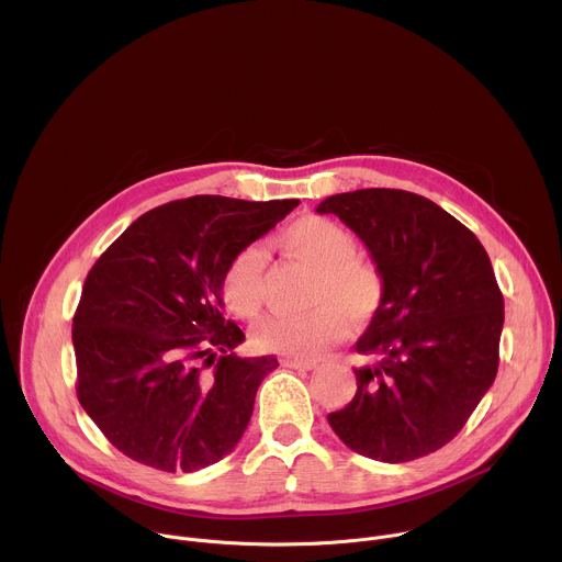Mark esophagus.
Returning <instances> with one entry per match:
<instances>
[{
    "label": "esophagus",
    "instance_id": "obj_1",
    "mask_svg": "<svg viewBox=\"0 0 562 562\" xmlns=\"http://www.w3.org/2000/svg\"><path fill=\"white\" fill-rule=\"evenodd\" d=\"M282 362H284L286 367H291V369H304V371H311V369L317 367L315 360H302V358H284Z\"/></svg>",
    "mask_w": 562,
    "mask_h": 562
}]
</instances>
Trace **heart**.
<instances>
[{
	"instance_id": "b5f03b06",
	"label": "heart",
	"mask_w": 562,
	"mask_h": 562,
	"mask_svg": "<svg viewBox=\"0 0 562 562\" xmlns=\"http://www.w3.org/2000/svg\"><path fill=\"white\" fill-rule=\"evenodd\" d=\"M278 245L315 267L313 302L306 313H276L256 327L260 349L293 358L323 353L340 340L353 319L371 317L384 297L380 269L356 256V239L327 217H300L278 233ZM267 251L249 245L226 265L220 282L222 300L237 317H256L265 300Z\"/></svg>"
}]
</instances>
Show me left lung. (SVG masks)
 <instances>
[{"mask_svg": "<svg viewBox=\"0 0 562 562\" xmlns=\"http://www.w3.org/2000/svg\"><path fill=\"white\" fill-rule=\"evenodd\" d=\"M371 254L384 297L356 351L351 403L329 414L367 458L407 462L445 447L498 371L505 302L480 239L436 202L397 189L323 200Z\"/></svg>", "mask_w": 562, "mask_h": 562, "instance_id": "left-lung-1", "label": "left lung"}]
</instances>
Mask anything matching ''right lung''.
Wrapping results in <instances>:
<instances>
[{"mask_svg":"<svg viewBox=\"0 0 562 562\" xmlns=\"http://www.w3.org/2000/svg\"><path fill=\"white\" fill-rule=\"evenodd\" d=\"M297 204L176 200L139 215L93 265L72 317L77 397L124 456L191 473L243 438L278 360L233 353L245 334L222 315L220 282Z\"/></svg>","mask_w":562,"mask_h":562,"instance_id":"right-lung-1","label":"right lung"}]
</instances>
